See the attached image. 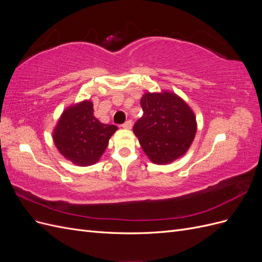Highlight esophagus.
Here are the masks:
<instances>
[{
	"instance_id": "esophagus-1",
	"label": "esophagus",
	"mask_w": 262,
	"mask_h": 262,
	"mask_svg": "<svg viewBox=\"0 0 262 262\" xmlns=\"http://www.w3.org/2000/svg\"><path fill=\"white\" fill-rule=\"evenodd\" d=\"M122 128H123V129H131V128H132V120L125 121V122L122 124Z\"/></svg>"
}]
</instances>
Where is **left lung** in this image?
Segmentation results:
<instances>
[{
  "label": "left lung",
  "instance_id": "8db88e82",
  "mask_svg": "<svg viewBox=\"0 0 262 262\" xmlns=\"http://www.w3.org/2000/svg\"><path fill=\"white\" fill-rule=\"evenodd\" d=\"M143 117L133 132L153 163L168 164L184 155L196 131L195 117L186 102L172 93H146L141 98Z\"/></svg>",
  "mask_w": 262,
  "mask_h": 262
}]
</instances>
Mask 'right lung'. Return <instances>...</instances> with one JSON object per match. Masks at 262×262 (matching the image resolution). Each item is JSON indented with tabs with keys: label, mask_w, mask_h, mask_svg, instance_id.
Masks as SVG:
<instances>
[{
	"label": "right lung",
	"mask_w": 262,
	"mask_h": 262,
	"mask_svg": "<svg viewBox=\"0 0 262 262\" xmlns=\"http://www.w3.org/2000/svg\"><path fill=\"white\" fill-rule=\"evenodd\" d=\"M118 128L94 116L93 102L86 100L68 108L54 129L53 141L60 153L81 166L96 163Z\"/></svg>",
	"instance_id": "obj_1"
}]
</instances>
